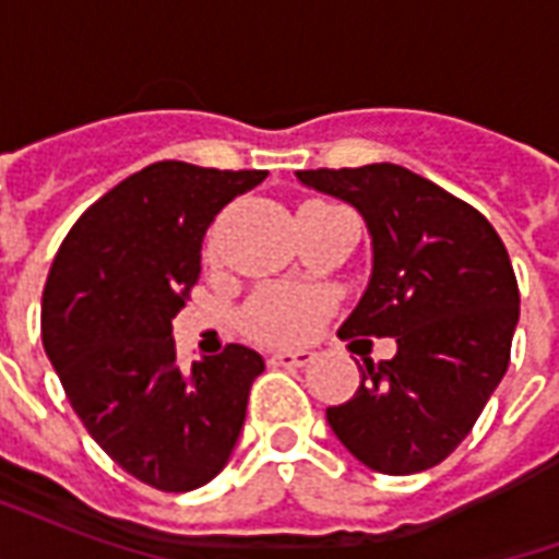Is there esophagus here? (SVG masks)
<instances>
[{
    "instance_id": "1",
    "label": "esophagus",
    "mask_w": 559,
    "mask_h": 559,
    "mask_svg": "<svg viewBox=\"0 0 559 559\" xmlns=\"http://www.w3.org/2000/svg\"><path fill=\"white\" fill-rule=\"evenodd\" d=\"M269 362L278 365V368H305V365L314 362V353L311 350H278L269 356Z\"/></svg>"
}]
</instances>
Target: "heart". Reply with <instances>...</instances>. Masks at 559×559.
<instances>
[{
    "label": "heart",
    "mask_w": 559,
    "mask_h": 559,
    "mask_svg": "<svg viewBox=\"0 0 559 559\" xmlns=\"http://www.w3.org/2000/svg\"><path fill=\"white\" fill-rule=\"evenodd\" d=\"M326 314L320 293L296 287H266L245 308V326L266 344H299L308 341Z\"/></svg>",
    "instance_id": "obj_1"
}]
</instances>
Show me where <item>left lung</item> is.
Masks as SVG:
<instances>
[{
  "instance_id": "obj_1",
  "label": "left lung",
  "mask_w": 559,
  "mask_h": 559,
  "mask_svg": "<svg viewBox=\"0 0 559 559\" xmlns=\"http://www.w3.org/2000/svg\"><path fill=\"white\" fill-rule=\"evenodd\" d=\"M305 188L350 203L371 236V278L341 335L395 338L365 359L326 421L365 467L411 476L455 452L500 386L518 326V281L488 218L399 164L299 170Z\"/></svg>"
}]
</instances>
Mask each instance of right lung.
I'll return each mask as SVG.
<instances>
[{
  "label": "right lung",
  "instance_id": "right-lung-1",
  "mask_svg": "<svg viewBox=\"0 0 559 559\" xmlns=\"http://www.w3.org/2000/svg\"><path fill=\"white\" fill-rule=\"evenodd\" d=\"M266 170L148 164L92 203L41 299L47 359L107 455L158 491H194L230 461L263 356L230 344L176 362L173 317L200 275L209 224Z\"/></svg>",
  "mask_w": 559,
  "mask_h": 559
}]
</instances>
